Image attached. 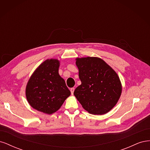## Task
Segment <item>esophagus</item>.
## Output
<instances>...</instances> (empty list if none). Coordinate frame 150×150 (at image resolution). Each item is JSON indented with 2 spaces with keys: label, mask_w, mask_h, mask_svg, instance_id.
Wrapping results in <instances>:
<instances>
[{
  "label": "esophagus",
  "mask_w": 150,
  "mask_h": 150,
  "mask_svg": "<svg viewBox=\"0 0 150 150\" xmlns=\"http://www.w3.org/2000/svg\"><path fill=\"white\" fill-rule=\"evenodd\" d=\"M74 89H74V88H71V89H70L71 93V94H72V95H73V94H74Z\"/></svg>",
  "instance_id": "34e87169"
}]
</instances>
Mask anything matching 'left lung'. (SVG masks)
<instances>
[{
	"label": "left lung",
	"instance_id": "8db88e82",
	"mask_svg": "<svg viewBox=\"0 0 150 150\" xmlns=\"http://www.w3.org/2000/svg\"><path fill=\"white\" fill-rule=\"evenodd\" d=\"M81 84L74 95L90 114H106L118 101L122 85L115 71L102 59L97 57H77Z\"/></svg>",
	"mask_w": 150,
	"mask_h": 150
}]
</instances>
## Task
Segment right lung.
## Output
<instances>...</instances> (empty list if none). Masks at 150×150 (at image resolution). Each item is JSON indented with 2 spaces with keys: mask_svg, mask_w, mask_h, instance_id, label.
Segmentation results:
<instances>
[{
  "mask_svg": "<svg viewBox=\"0 0 150 150\" xmlns=\"http://www.w3.org/2000/svg\"><path fill=\"white\" fill-rule=\"evenodd\" d=\"M59 66L58 59H48L37 67L26 85L25 96L30 106L45 114L56 112L71 95L59 74Z\"/></svg>",
  "mask_w": 150,
  "mask_h": 150,
  "instance_id": "obj_1",
  "label": "right lung"
}]
</instances>
